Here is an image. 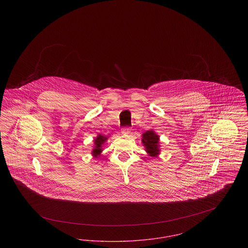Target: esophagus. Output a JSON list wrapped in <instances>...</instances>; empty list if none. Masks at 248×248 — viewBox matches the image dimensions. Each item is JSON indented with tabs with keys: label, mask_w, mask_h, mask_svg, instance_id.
<instances>
[{
	"label": "esophagus",
	"mask_w": 248,
	"mask_h": 248,
	"mask_svg": "<svg viewBox=\"0 0 248 248\" xmlns=\"http://www.w3.org/2000/svg\"><path fill=\"white\" fill-rule=\"evenodd\" d=\"M131 132H132V130H131L130 127H124V128L122 129V134H123V135H125V136L130 135Z\"/></svg>",
	"instance_id": "obj_1"
}]
</instances>
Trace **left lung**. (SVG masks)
Here are the masks:
<instances>
[{"instance_id":"1","label":"left lung","mask_w":248,"mask_h":248,"mask_svg":"<svg viewBox=\"0 0 248 248\" xmlns=\"http://www.w3.org/2000/svg\"><path fill=\"white\" fill-rule=\"evenodd\" d=\"M141 141L149 156L155 158L160 154V137L154 130H148L143 133Z\"/></svg>"}]
</instances>
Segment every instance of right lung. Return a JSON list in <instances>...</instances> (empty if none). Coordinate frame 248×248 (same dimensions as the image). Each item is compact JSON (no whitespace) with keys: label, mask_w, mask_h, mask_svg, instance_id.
I'll return each mask as SVG.
<instances>
[{"label":"right lung","mask_w":248,"mask_h":248,"mask_svg":"<svg viewBox=\"0 0 248 248\" xmlns=\"http://www.w3.org/2000/svg\"><path fill=\"white\" fill-rule=\"evenodd\" d=\"M108 136H103L101 134H98L96 138L94 139V149L92 150V155L94 158H98L102 153V146L108 140Z\"/></svg>","instance_id":"right-lung-1"}]
</instances>
